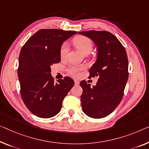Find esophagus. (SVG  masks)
<instances>
[{
	"mask_svg": "<svg viewBox=\"0 0 149 149\" xmlns=\"http://www.w3.org/2000/svg\"><path fill=\"white\" fill-rule=\"evenodd\" d=\"M74 83H75V85H79V81H77V80H74Z\"/></svg>",
	"mask_w": 149,
	"mask_h": 149,
	"instance_id": "obj_1",
	"label": "esophagus"
}]
</instances>
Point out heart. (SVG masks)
<instances>
[{
  "label": "heart",
  "mask_w": 149,
  "mask_h": 149,
  "mask_svg": "<svg viewBox=\"0 0 149 149\" xmlns=\"http://www.w3.org/2000/svg\"><path fill=\"white\" fill-rule=\"evenodd\" d=\"M74 45L79 49L82 53L86 52H90L93 47V44L91 40L87 37L80 36L74 40ZM69 51L68 43H64L60 49V56L62 59L65 58ZM85 68L83 65H71L68 68V73L73 77H77L80 75V72Z\"/></svg>",
  "instance_id": "heart-1"
}]
</instances>
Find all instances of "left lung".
<instances>
[{
    "mask_svg": "<svg viewBox=\"0 0 149 149\" xmlns=\"http://www.w3.org/2000/svg\"><path fill=\"white\" fill-rule=\"evenodd\" d=\"M78 34L90 38L97 49V59L90 69V77H97L96 86L80 82L84 112L93 118L107 116L119 105L128 77V61L124 46L108 31H88Z\"/></svg>",
    "mask_w": 149,
    "mask_h": 149,
    "instance_id": "obj_1",
    "label": "left lung"
}]
</instances>
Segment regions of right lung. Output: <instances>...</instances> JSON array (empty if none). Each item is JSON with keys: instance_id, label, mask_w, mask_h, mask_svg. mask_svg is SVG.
Listing matches in <instances>:
<instances>
[{"instance_id": "obj_1", "label": "right lung", "mask_w": 149, "mask_h": 149, "mask_svg": "<svg viewBox=\"0 0 149 149\" xmlns=\"http://www.w3.org/2000/svg\"><path fill=\"white\" fill-rule=\"evenodd\" d=\"M74 31L41 29L32 35L19 54L18 77L24 104L33 114L49 118L61 110L64 97L74 85L69 77L54 81L51 66L61 61L62 44Z\"/></svg>"}]
</instances>
